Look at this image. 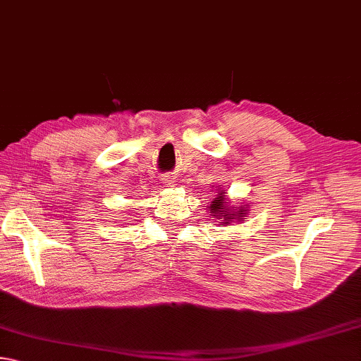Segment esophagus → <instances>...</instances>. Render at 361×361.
I'll list each match as a JSON object with an SVG mask.
<instances>
[{
    "label": "esophagus",
    "instance_id": "34e87169",
    "mask_svg": "<svg viewBox=\"0 0 361 361\" xmlns=\"http://www.w3.org/2000/svg\"><path fill=\"white\" fill-rule=\"evenodd\" d=\"M161 183L165 187H176V183H178V178H176L174 173H168V174L163 176Z\"/></svg>",
    "mask_w": 361,
    "mask_h": 361
}]
</instances>
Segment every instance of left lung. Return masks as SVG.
I'll return each mask as SVG.
<instances>
[{
    "mask_svg": "<svg viewBox=\"0 0 361 361\" xmlns=\"http://www.w3.org/2000/svg\"><path fill=\"white\" fill-rule=\"evenodd\" d=\"M219 195H215L214 201L210 202L207 207L212 214V219H219L220 226H229L231 223L243 221V216H247L248 209L247 206H240L239 209H234V206H229V200L226 198V190L221 187L216 188Z\"/></svg>",
    "mask_w": 361,
    "mask_h": 361,
    "instance_id": "left-lung-1",
    "label": "left lung"
}]
</instances>
